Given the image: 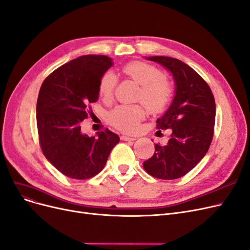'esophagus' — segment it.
<instances>
[{
    "label": "esophagus",
    "instance_id": "obj_1",
    "mask_svg": "<svg viewBox=\"0 0 250 250\" xmlns=\"http://www.w3.org/2000/svg\"><path fill=\"white\" fill-rule=\"evenodd\" d=\"M122 141H134L136 140V136H129V135H122L121 136Z\"/></svg>",
    "mask_w": 250,
    "mask_h": 250
}]
</instances>
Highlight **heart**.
<instances>
[{"mask_svg":"<svg viewBox=\"0 0 250 250\" xmlns=\"http://www.w3.org/2000/svg\"><path fill=\"white\" fill-rule=\"evenodd\" d=\"M123 72L141 85L139 99L153 113L165 109L171 99L173 88L170 83L163 77L158 68L144 62H132L123 68ZM117 76L113 71H107L101 76L98 83L99 96L105 101L114 95ZM145 107L139 104H121L116 106L108 115V121L123 131H135L141 120L146 117Z\"/></svg>","mask_w":250,"mask_h":250,"instance_id":"obj_1","label":"heart"}]
</instances>
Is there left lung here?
I'll return each instance as SVG.
<instances>
[{"mask_svg": "<svg viewBox=\"0 0 250 250\" xmlns=\"http://www.w3.org/2000/svg\"><path fill=\"white\" fill-rule=\"evenodd\" d=\"M170 72L175 96L159 119L158 129H170L166 145H155V153L144 168L155 178L174 180L183 177L208 152L212 142L216 106L211 89L191 67L169 57H148Z\"/></svg>", "mask_w": 250, "mask_h": 250, "instance_id": "obj_1", "label": "left lung"}]
</instances>
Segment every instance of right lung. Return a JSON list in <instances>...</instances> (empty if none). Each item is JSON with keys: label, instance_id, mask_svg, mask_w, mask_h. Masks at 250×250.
<instances>
[{"label": "right lung", "instance_id": "obj_1", "mask_svg": "<svg viewBox=\"0 0 250 250\" xmlns=\"http://www.w3.org/2000/svg\"><path fill=\"white\" fill-rule=\"evenodd\" d=\"M114 65L106 56L76 58L50 73L37 100L39 143L45 158L67 177L84 180L99 174L120 137L108 129L82 132L89 103L99 98L101 76Z\"/></svg>", "mask_w": 250, "mask_h": 250}]
</instances>
